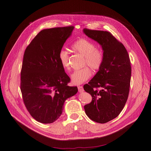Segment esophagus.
<instances>
[{"instance_id": "esophagus-1", "label": "esophagus", "mask_w": 151, "mask_h": 151, "mask_svg": "<svg viewBox=\"0 0 151 151\" xmlns=\"http://www.w3.org/2000/svg\"><path fill=\"white\" fill-rule=\"evenodd\" d=\"M78 88V91L79 93H82L84 91V90H83V88L82 86H79Z\"/></svg>"}]
</instances>
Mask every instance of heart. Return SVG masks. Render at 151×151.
Masks as SVG:
<instances>
[{"label": "heart", "mask_w": 151, "mask_h": 151, "mask_svg": "<svg viewBox=\"0 0 151 151\" xmlns=\"http://www.w3.org/2000/svg\"><path fill=\"white\" fill-rule=\"evenodd\" d=\"M72 50L84 57L83 66L87 64L93 70H98L101 67L103 54L102 51L96 48V45L92 42L81 38L77 40L72 45ZM69 54L65 50H61L59 52V60L63 68L70 70L69 64ZM91 76V72L87 67L75 71L71 75V81L75 85H79L88 80Z\"/></svg>", "instance_id": "1"}]
</instances>
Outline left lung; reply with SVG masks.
Segmentation results:
<instances>
[{
  "instance_id": "obj_1",
  "label": "left lung",
  "mask_w": 151,
  "mask_h": 151,
  "mask_svg": "<svg viewBox=\"0 0 151 151\" xmlns=\"http://www.w3.org/2000/svg\"><path fill=\"white\" fill-rule=\"evenodd\" d=\"M83 32L96 41L103 52L99 71L83 86L93 97L84 109L91 120L104 124L117 117L127 100L132 75L130 60L123 44L109 32L87 29Z\"/></svg>"
}]
</instances>
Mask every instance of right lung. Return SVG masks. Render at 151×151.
<instances>
[{
  "label": "right lung",
  "instance_id": "add662e5",
  "mask_svg": "<svg viewBox=\"0 0 151 151\" xmlns=\"http://www.w3.org/2000/svg\"><path fill=\"white\" fill-rule=\"evenodd\" d=\"M73 26L41 30L26 48L21 72V91L27 109L37 121L50 124L61 115L66 100L75 95L59 52Z\"/></svg>",
  "mask_w": 151,
  "mask_h": 151
}]
</instances>
